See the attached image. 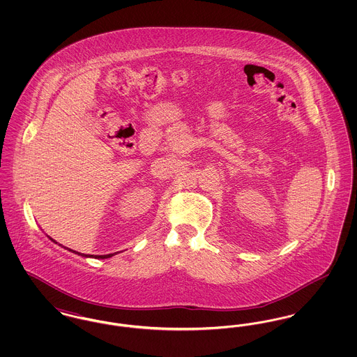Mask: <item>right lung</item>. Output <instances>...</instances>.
<instances>
[{"instance_id": "1", "label": "right lung", "mask_w": 357, "mask_h": 357, "mask_svg": "<svg viewBox=\"0 0 357 357\" xmlns=\"http://www.w3.org/2000/svg\"><path fill=\"white\" fill-rule=\"evenodd\" d=\"M52 239V238H51ZM52 241H53V239H52ZM53 242H54V241H53ZM56 243H57V242H56ZM67 249H68V248H67ZM69 250H70V249H69ZM70 252H73V250H70ZM73 253H76V255H83V257H93V255H80V253H79V252H73ZM116 255V253H114V255H96V257H95V258H109V257H112V255Z\"/></svg>"}]
</instances>
